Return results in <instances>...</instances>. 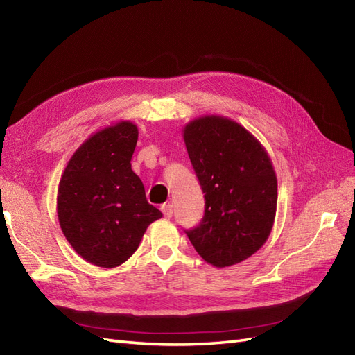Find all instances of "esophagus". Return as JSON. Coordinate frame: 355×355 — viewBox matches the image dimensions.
<instances>
[{"mask_svg": "<svg viewBox=\"0 0 355 355\" xmlns=\"http://www.w3.org/2000/svg\"><path fill=\"white\" fill-rule=\"evenodd\" d=\"M160 210H162L163 216L166 217V219H171V217H172V211H174V210H172V205H171V204H163Z\"/></svg>", "mask_w": 355, "mask_h": 355, "instance_id": "esophagus-1", "label": "esophagus"}]
</instances>
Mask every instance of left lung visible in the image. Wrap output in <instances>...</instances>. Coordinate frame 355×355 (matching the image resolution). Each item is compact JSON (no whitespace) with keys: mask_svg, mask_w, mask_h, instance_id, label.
I'll list each match as a JSON object with an SVG mask.
<instances>
[{"mask_svg":"<svg viewBox=\"0 0 355 355\" xmlns=\"http://www.w3.org/2000/svg\"><path fill=\"white\" fill-rule=\"evenodd\" d=\"M187 154L205 193V213L187 237L213 267L239 264L268 240L277 207V177L246 127L223 115H202L183 127Z\"/></svg>","mask_w":355,"mask_h":355,"instance_id":"left-lung-1","label":"left lung"}]
</instances>
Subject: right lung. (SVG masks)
Returning <instances> with one entry per match:
<instances>
[{
	"label": "right lung",
	"mask_w": 355,
	"mask_h": 355,
	"mask_svg": "<svg viewBox=\"0 0 355 355\" xmlns=\"http://www.w3.org/2000/svg\"><path fill=\"white\" fill-rule=\"evenodd\" d=\"M138 125L129 120L89 135L62 172L57 213L78 255L97 267L121 266L138 249L148 225L163 216L148 204L132 169Z\"/></svg>",
	"instance_id": "1"
}]
</instances>
